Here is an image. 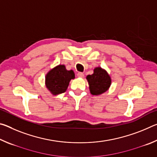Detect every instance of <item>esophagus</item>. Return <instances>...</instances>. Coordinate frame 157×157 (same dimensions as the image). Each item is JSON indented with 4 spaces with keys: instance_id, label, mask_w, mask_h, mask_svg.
Masks as SVG:
<instances>
[{
    "instance_id": "1",
    "label": "esophagus",
    "mask_w": 157,
    "mask_h": 157,
    "mask_svg": "<svg viewBox=\"0 0 157 157\" xmlns=\"http://www.w3.org/2000/svg\"><path fill=\"white\" fill-rule=\"evenodd\" d=\"M77 75H78V78H83L84 77V75L83 73H78V74H77Z\"/></svg>"
}]
</instances>
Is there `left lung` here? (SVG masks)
I'll return each mask as SVG.
<instances>
[{
  "instance_id": "obj_1",
  "label": "left lung",
  "mask_w": 157,
  "mask_h": 157,
  "mask_svg": "<svg viewBox=\"0 0 157 157\" xmlns=\"http://www.w3.org/2000/svg\"><path fill=\"white\" fill-rule=\"evenodd\" d=\"M89 90L92 95H98L107 91L111 84V79L107 71L100 67L94 68L92 75L86 76Z\"/></svg>"
}]
</instances>
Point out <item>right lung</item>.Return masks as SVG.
<instances>
[{
	"mask_svg": "<svg viewBox=\"0 0 157 157\" xmlns=\"http://www.w3.org/2000/svg\"><path fill=\"white\" fill-rule=\"evenodd\" d=\"M75 78L73 70H66L64 65H58L51 69L46 75V86L53 95L64 93L69 82Z\"/></svg>",
	"mask_w": 157,
	"mask_h": 157,
	"instance_id": "right-lung-1",
	"label": "right lung"
}]
</instances>
